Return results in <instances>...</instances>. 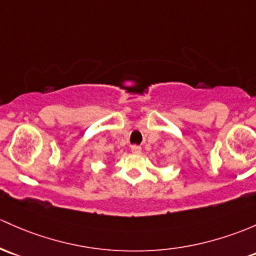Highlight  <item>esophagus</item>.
Wrapping results in <instances>:
<instances>
[{"mask_svg": "<svg viewBox=\"0 0 256 256\" xmlns=\"http://www.w3.org/2000/svg\"><path fill=\"white\" fill-rule=\"evenodd\" d=\"M131 152H132L134 154H140V153L142 152V148L140 146H136V144H134V146H131Z\"/></svg>", "mask_w": 256, "mask_h": 256, "instance_id": "esophagus-1", "label": "esophagus"}]
</instances>
